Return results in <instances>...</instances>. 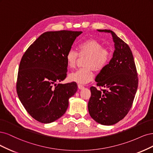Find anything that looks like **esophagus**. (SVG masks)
<instances>
[{
  "label": "esophagus",
  "instance_id": "esophagus-1",
  "mask_svg": "<svg viewBox=\"0 0 153 153\" xmlns=\"http://www.w3.org/2000/svg\"><path fill=\"white\" fill-rule=\"evenodd\" d=\"M77 86H78L79 89H80V90H82V89H84V88H85V86H84L82 85H80V84H78Z\"/></svg>",
  "mask_w": 153,
  "mask_h": 153
}]
</instances>
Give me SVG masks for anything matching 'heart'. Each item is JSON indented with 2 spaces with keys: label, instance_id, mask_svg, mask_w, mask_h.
I'll return each instance as SVG.
<instances>
[{
  "label": "heart",
  "instance_id": "obj_1",
  "mask_svg": "<svg viewBox=\"0 0 153 153\" xmlns=\"http://www.w3.org/2000/svg\"><path fill=\"white\" fill-rule=\"evenodd\" d=\"M79 54L80 55H88L85 65L68 76V79L72 82L86 84L90 82L94 77V71H100L105 67L111 58V53L107 49L102 48V45L94 39L83 41L77 45ZM78 53L71 49L66 53L65 60L69 68L76 66Z\"/></svg>",
  "mask_w": 153,
  "mask_h": 153
}]
</instances>
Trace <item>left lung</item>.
Wrapping results in <instances>:
<instances>
[{"instance_id":"obj_1","label":"left lung","mask_w":153,"mask_h":153,"mask_svg":"<svg viewBox=\"0 0 153 153\" xmlns=\"http://www.w3.org/2000/svg\"><path fill=\"white\" fill-rule=\"evenodd\" d=\"M114 42V51L109 64L97 76V85L103 90L90 88L88 108L90 115L103 125H114L128 113L138 88V77L134 58L130 47L110 30Z\"/></svg>"}]
</instances>
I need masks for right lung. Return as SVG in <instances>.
Returning <instances> with one entry per match:
<instances>
[{"mask_svg":"<svg viewBox=\"0 0 153 153\" xmlns=\"http://www.w3.org/2000/svg\"><path fill=\"white\" fill-rule=\"evenodd\" d=\"M82 32L60 30L43 33L25 53L19 63L16 91L25 109L33 118L50 123L65 114L75 82L61 84L67 76L65 55Z\"/></svg>","mask_w":153,"mask_h":153,"instance_id":"add662e5","label":"right lung"}]
</instances>
